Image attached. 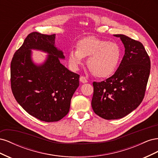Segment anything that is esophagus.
<instances>
[{
	"instance_id": "1",
	"label": "esophagus",
	"mask_w": 158,
	"mask_h": 158,
	"mask_svg": "<svg viewBox=\"0 0 158 158\" xmlns=\"http://www.w3.org/2000/svg\"><path fill=\"white\" fill-rule=\"evenodd\" d=\"M80 81L82 83H87L88 82V80H87V79L85 78L84 76H80Z\"/></svg>"
}]
</instances>
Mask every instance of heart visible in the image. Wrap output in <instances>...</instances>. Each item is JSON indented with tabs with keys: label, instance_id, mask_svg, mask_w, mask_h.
<instances>
[{
	"label": "heart",
	"instance_id": "heart-1",
	"mask_svg": "<svg viewBox=\"0 0 158 158\" xmlns=\"http://www.w3.org/2000/svg\"><path fill=\"white\" fill-rule=\"evenodd\" d=\"M87 64L91 72L99 78L111 76L116 70L121 56L117 44L95 37H88L77 43V49H70L69 61L73 69L77 70L88 57Z\"/></svg>",
	"mask_w": 158,
	"mask_h": 158
}]
</instances>
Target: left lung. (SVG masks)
I'll return each mask as SVG.
<instances>
[{
	"instance_id": "obj_1",
	"label": "left lung",
	"mask_w": 158,
	"mask_h": 158,
	"mask_svg": "<svg viewBox=\"0 0 158 158\" xmlns=\"http://www.w3.org/2000/svg\"><path fill=\"white\" fill-rule=\"evenodd\" d=\"M125 55L117 71L101 82H94L92 107L107 120L121 118L136 109L144 97L150 73V59L140 41L123 34Z\"/></svg>"
}]
</instances>
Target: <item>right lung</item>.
I'll return each instance as SVG.
<instances>
[{
    "label": "right lung",
    "mask_w": 158,
    "mask_h": 158,
    "mask_svg": "<svg viewBox=\"0 0 158 158\" xmlns=\"http://www.w3.org/2000/svg\"><path fill=\"white\" fill-rule=\"evenodd\" d=\"M55 34L30 33L10 64L11 88L17 102L31 116L45 122L58 121L68 114L79 86L80 75L60 63L65 57L55 47ZM32 49L48 54L44 64L33 63Z\"/></svg>",
    "instance_id": "right-lung-1"
}]
</instances>
